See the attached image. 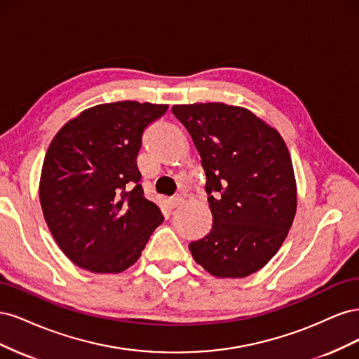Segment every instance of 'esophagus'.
I'll return each instance as SVG.
<instances>
[{
	"mask_svg": "<svg viewBox=\"0 0 359 359\" xmlns=\"http://www.w3.org/2000/svg\"><path fill=\"white\" fill-rule=\"evenodd\" d=\"M182 202H184V201H182V198H181V196L172 198V199H169V201H168V203H169L170 208H178V206H180Z\"/></svg>",
	"mask_w": 359,
	"mask_h": 359,
	"instance_id": "34e87169",
	"label": "esophagus"
}]
</instances>
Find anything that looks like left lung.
<instances>
[{"instance_id": "left-lung-1", "label": "left lung", "mask_w": 359, "mask_h": 359, "mask_svg": "<svg viewBox=\"0 0 359 359\" xmlns=\"http://www.w3.org/2000/svg\"><path fill=\"white\" fill-rule=\"evenodd\" d=\"M201 156L212 214L210 233L189 245L217 278L264 268L285 243L297 214L292 158L277 130L241 106L173 104Z\"/></svg>"}]
</instances>
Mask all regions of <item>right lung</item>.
<instances>
[{
  "mask_svg": "<svg viewBox=\"0 0 359 359\" xmlns=\"http://www.w3.org/2000/svg\"><path fill=\"white\" fill-rule=\"evenodd\" d=\"M168 104H97L64 124L43 160L39 198L49 231L74 265L118 274L137 262L163 223L145 199L136 158L144 128Z\"/></svg>",
  "mask_w": 359,
  "mask_h": 359,
  "instance_id": "right-lung-1",
  "label": "right lung"
}]
</instances>
